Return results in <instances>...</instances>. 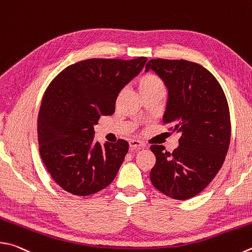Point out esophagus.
<instances>
[{"label": "esophagus", "instance_id": "1", "mask_svg": "<svg viewBox=\"0 0 252 252\" xmlns=\"http://www.w3.org/2000/svg\"><path fill=\"white\" fill-rule=\"evenodd\" d=\"M144 146H145V144L142 143V142L139 140H131L130 141V149L131 150H140V149H143Z\"/></svg>", "mask_w": 252, "mask_h": 252}]
</instances>
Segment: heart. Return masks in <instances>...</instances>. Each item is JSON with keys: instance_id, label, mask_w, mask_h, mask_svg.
<instances>
[{"instance_id": "obj_1", "label": "heart", "mask_w": 252, "mask_h": 252, "mask_svg": "<svg viewBox=\"0 0 252 252\" xmlns=\"http://www.w3.org/2000/svg\"><path fill=\"white\" fill-rule=\"evenodd\" d=\"M138 88L141 94L151 93L153 90L163 89V82L157 75L144 74L138 80Z\"/></svg>"}]
</instances>
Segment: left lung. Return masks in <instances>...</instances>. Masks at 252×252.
<instances>
[{
  "label": "left lung",
  "instance_id": "obj_1",
  "mask_svg": "<svg viewBox=\"0 0 252 252\" xmlns=\"http://www.w3.org/2000/svg\"><path fill=\"white\" fill-rule=\"evenodd\" d=\"M152 69L168 90L164 125L181 133L172 153L151 145L157 162L150 173L155 189L184 200L199 194L220 170L230 143L229 107L221 86L199 63L184 59H151Z\"/></svg>",
  "mask_w": 252,
  "mask_h": 252
}]
</instances>
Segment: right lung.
I'll return each instance as SVG.
<instances>
[{"instance_id": "add662e5", "label": "right lung", "mask_w": 252, "mask_h": 252, "mask_svg": "<svg viewBox=\"0 0 252 252\" xmlns=\"http://www.w3.org/2000/svg\"><path fill=\"white\" fill-rule=\"evenodd\" d=\"M148 58L86 59L55 77L37 119L39 154L50 176L68 193L88 196L111 184L129 150L118 140L101 145L94 126L114 113L120 91L140 74Z\"/></svg>"}]
</instances>
